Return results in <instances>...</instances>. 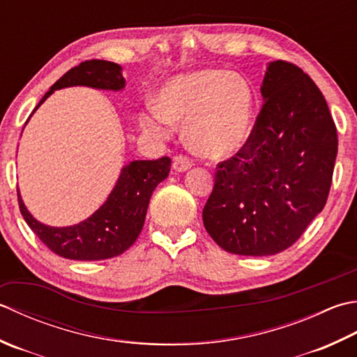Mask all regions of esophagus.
<instances>
[{
	"instance_id": "1",
	"label": "esophagus",
	"mask_w": 357,
	"mask_h": 357,
	"mask_svg": "<svg viewBox=\"0 0 357 357\" xmlns=\"http://www.w3.org/2000/svg\"><path fill=\"white\" fill-rule=\"evenodd\" d=\"M193 165V160L185 155H178L173 159V169L176 172H185Z\"/></svg>"
}]
</instances>
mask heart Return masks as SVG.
<instances>
[{"label": "heart", "instance_id": "heart-1", "mask_svg": "<svg viewBox=\"0 0 357 357\" xmlns=\"http://www.w3.org/2000/svg\"><path fill=\"white\" fill-rule=\"evenodd\" d=\"M254 119V91L244 77L204 69L179 75L156 97V107L141 114L142 130L153 137L170 135L184 123L188 145L207 158H226L249 139Z\"/></svg>", "mask_w": 357, "mask_h": 357}]
</instances>
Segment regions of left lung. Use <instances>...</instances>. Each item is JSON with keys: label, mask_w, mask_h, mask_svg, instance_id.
<instances>
[{"label": "left lung", "mask_w": 357, "mask_h": 357, "mask_svg": "<svg viewBox=\"0 0 357 357\" xmlns=\"http://www.w3.org/2000/svg\"><path fill=\"white\" fill-rule=\"evenodd\" d=\"M261 96L249 139L216 165L202 211L208 235L236 255L291 248L325 207L337 155L325 97L297 65L272 61Z\"/></svg>", "instance_id": "left-lung-1"}]
</instances>
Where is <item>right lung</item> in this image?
<instances>
[{
  "instance_id": "obj_1",
  "label": "right lung",
  "mask_w": 357,
  "mask_h": 357,
  "mask_svg": "<svg viewBox=\"0 0 357 357\" xmlns=\"http://www.w3.org/2000/svg\"><path fill=\"white\" fill-rule=\"evenodd\" d=\"M74 85L117 91L125 86V79L117 63L107 60L82 61L54 83L35 109L55 89ZM170 167L172 159L167 156L130 162L123 167L105 204L80 225L69 227L41 225L27 212L18 193L20 212L32 232L54 254L69 260H107L123 254L137 240L144 227L151 193L160 181L169 176Z\"/></svg>"
}]
</instances>
